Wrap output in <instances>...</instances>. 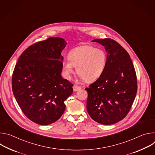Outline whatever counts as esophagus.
<instances>
[{"label": "esophagus", "instance_id": "obj_1", "mask_svg": "<svg viewBox=\"0 0 155 155\" xmlns=\"http://www.w3.org/2000/svg\"><path fill=\"white\" fill-rule=\"evenodd\" d=\"M73 89H74V91L75 92H76V91H78L81 90V87L78 86H77V85H74L73 86Z\"/></svg>", "mask_w": 155, "mask_h": 155}]
</instances>
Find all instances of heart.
I'll list each match as a JSON object with an SVG mask.
<instances>
[{
	"label": "heart",
	"mask_w": 155,
	"mask_h": 155,
	"mask_svg": "<svg viewBox=\"0 0 155 155\" xmlns=\"http://www.w3.org/2000/svg\"><path fill=\"white\" fill-rule=\"evenodd\" d=\"M106 52L90 45H83L72 49L68 58L62 61L65 77L71 79L75 67L81 80L91 81L99 78L104 72L107 64Z\"/></svg>",
	"instance_id": "obj_1"
}]
</instances>
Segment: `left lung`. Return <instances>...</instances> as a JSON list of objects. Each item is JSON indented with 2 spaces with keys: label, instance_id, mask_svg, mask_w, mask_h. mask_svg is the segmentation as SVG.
Wrapping results in <instances>:
<instances>
[{
  "label": "left lung",
  "instance_id": "obj_1",
  "mask_svg": "<svg viewBox=\"0 0 155 155\" xmlns=\"http://www.w3.org/2000/svg\"><path fill=\"white\" fill-rule=\"evenodd\" d=\"M107 53L105 69L99 78L85 88L88 96L87 111L95 121L115 124L126 117L135 99L137 81L130 56L111 38L94 39Z\"/></svg>",
  "mask_w": 155,
  "mask_h": 155
}]
</instances>
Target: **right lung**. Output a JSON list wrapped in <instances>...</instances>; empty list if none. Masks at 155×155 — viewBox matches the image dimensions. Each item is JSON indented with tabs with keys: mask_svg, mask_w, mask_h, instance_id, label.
<instances>
[{
	"mask_svg": "<svg viewBox=\"0 0 155 155\" xmlns=\"http://www.w3.org/2000/svg\"><path fill=\"white\" fill-rule=\"evenodd\" d=\"M64 39L50 37L28 47L21 54L12 75V90L24 114L40 125L50 124L64 112V101L73 84L61 76Z\"/></svg>",
	"mask_w": 155,
	"mask_h": 155,
	"instance_id": "1",
	"label": "right lung"
}]
</instances>
